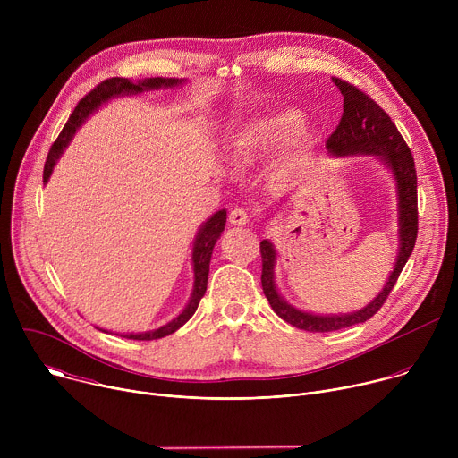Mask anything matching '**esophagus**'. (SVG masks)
Here are the masks:
<instances>
[{
    "label": "esophagus",
    "instance_id": "obj_1",
    "mask_svg": "<svg viewBox=\"0 0 458 458\" xmlns=\"http://www.w3.org/2000/svg\"><path fill=\"white\" fill-rule=\"evenodd\" d=\"M248 221H250V216H248V212H246L244 208H233V210L230 212V223H232V225L242 226V225H246Z\"/></svg>",
    "mask_w": 458,
    "mask_h": 458
}]
</instances>
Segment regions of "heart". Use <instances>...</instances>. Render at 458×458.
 I'll list each match as a JSON object with an SVG mask.
<instances>
[{"instance_id":"b5f03b06","label":"heart","mask_w":458,"mask_h":458,"mask_svg":"<svg viewBox=\"0 0 458 458\" xmlns=\"http://www.w3.org/2000/svg\"><path fill=\"white\" fill-rule=\"evenodd\" d=\"M304 124V114L295 106H277L259 112L244 121L228 141L230 163L237 168L251 166L263 161L274 150L290 141L297 152H304L311 145V134L298 130Z\"/></svg>"}]
</instances>
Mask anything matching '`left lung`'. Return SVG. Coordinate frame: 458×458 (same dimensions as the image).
<instances>
[{
    "label": "left lung",
    "instance_id": "8db88e82",
    "mask_svg": "<svg viewBox=\"0 0 458 458\" xmlns=\"http://www.w3.org/2000/svg\"><path fill=\"white\" fill-rule=\"evenodd\" d=\"M344 96V112L335 132L326 141V150L330 156H373L382 163L395 179L397 188V212H399V250L395 257L394 272L389 274L384 288L378 295L368 302L364 308L352 313L339 315H317L292 306L284 297H281L276 284V260L277 251L272 241H260V257H263V292L272 306V310L288 324L304 332H335L348 328V326L364 322L371 318L389 292L394 290L404 265L413 251L419 230V212H417V172L411 150L403 140L395 123L389 115L364 92L357 87L334 78Z\"/></svg>",
    "mask_w": 458,
    "mask_h": 458
}]
</instances>
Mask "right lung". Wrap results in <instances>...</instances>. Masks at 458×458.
I'll use <instances>...</instances> for the list:
<instances>
[{"label":"right lung","instance_id":"obj_1","mask_svg":"<svg viewBox=\"0 0 458 458\" xmlns=\"http://www.w3.org/2000/svg\"><path fill=\"white\" fill-rule=\"evenodd\" d=\"M184 80L179 78H145L141 81H130L126 78H110L105 80L103 83H99L92 92H89L74 108L72 115L69 117L67 124L63 126L61 134L57 136L55 143L50 147V152L47 156L45 161V168H43V182L47 184L52 170L57 163V159L61 157V154L64 152V148L69 147V143L72 141L74 134L78 132V128L105 103H108L114 98H123V96H138L143 92H150V90H159V89H174L182 85ZM226 225V210H219L216 212L210 219H207L198 235L193 239V248H191V267H193V288H191V295L188 304L184 306V310L172 318L170 322L163 324L161 328L152 330V332H143V334H123L121 337L126 339H134V341H154V339H161L166 337L170 334H174L175 330H179L181 326L195 313L199 306V301L203 299L205 292H207V283H208V272H210V259H212V251L214 246L217 242V239L221 237L223 230ZM101 330V328H99ZM105 332V330H101ZM119 335V334H115Z\"/></svg>","mask_w":458,"mask_h":458}]
</instances>
